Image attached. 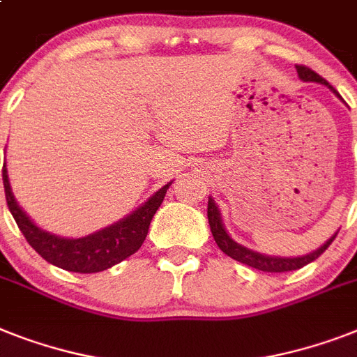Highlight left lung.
I'll return each mask as SVG.
<instances>
[{
	"label": "left lung",
	"instance_id": "8db88e82",
	"mask_svg": "<svg viewBox=\"0 0 357 357\" xmlns=\"http://www.w3.org/2000/svg\"><path fill=\"white\" fill-rule=\"evenodd\" d=\"M297 68V75L303 82H317V84H323V86H328L332 91L339 97V93L335 91L332 86H330L323 77L312 71L310 68L306 66H295ZM207 218H208V225H211V233H213L214 240H216V244L218 248L224 251L227 257L231 259L238 260V262L245 264V266H251L255 269H260V271H268V273H282V271H294V269H301L303 266L306 264L314 262L315 259H319L321 255L326 251L334 238L337 236V233H334L330 236L326 242H324L321 248H317L315 251L308 255H303V257H271V255H264L259 253V251H253V249L245 248V245L238 244V242H234L229 233L225 231V225L222 222V214H220V208L218 205L214 204V199L208 196V205H207Z\"/></svg>",
	"mask_w": 357,
	"mask_h": 357
}]
</instances>
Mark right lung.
Masks as SVG:
<instances>
[{"instance_id": "right-lung-1", "label": "right lung", "mask_w": 357, "mask_h": 357, "mask_svg": "<svg viewBox=\"0 0 357 357\" xmlns=\"http://www.w3.org/2000/svg\"><path fill=\"white\" fill-rule=\"evenodd\" d=\"M3 185H5L8 211L14 216L20 231L27 238L31 248L42 259H45L56 268L66 269V271L97 273V271H104L115 264L123 262L143 245L153 214L159 205L163 204L167 188L172 185V181L159 188L155 194H152L132 214L124 216L123 220H119L108 227L100 229L97 233L82 236V238H63V236H58V234L38 227L14 198L10 181H8L7 165H3Z\"/></svg>"}]
</instances>
